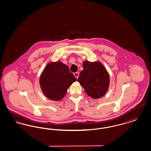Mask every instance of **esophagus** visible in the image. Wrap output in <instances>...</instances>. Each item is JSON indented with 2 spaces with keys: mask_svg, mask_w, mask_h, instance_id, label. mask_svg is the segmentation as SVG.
Returning a JSON list of instances; mask_svg holds the SVG:
<instances>
[{
  "mask_svg": "<svg viewBox=\"0 0 151 151\" xmlns=\"http://www.w3.org/2000/svg\"><path fill=\"white\" fill-rule=\"evenodd\" d=\"M73 75H74V76L76 77V79H78L79 76V72H75V73H73Z\"/></svg>",
  "mask_w": 151,
  "mask_h": 151,
  "instance_id": "34e87169",
  "label": "esophagus"
}]
</instances>
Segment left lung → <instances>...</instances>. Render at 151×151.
<instances>
[{"mask_svg":"<svg viewBox=\"0 0 151 151\" xmlns=\"http://www.w3.org/2000/svg\"><path fill=\"white\" fill-rule=\"evenodd\" d=\"M83 70L79 75L78 81L86 93L91 98L98 99L108 92L110 76L108 71L100 62L83 61Z\"/></svg>","mask_w":151,"mask_h":151,"instance_id":"left-lung-1","label":"left lung"}]
</instances>
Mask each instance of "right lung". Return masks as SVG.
Returning a JSON list of instances; mask_svg holds the SVG:
<instances>
[{"label": "right lung", "instance_id": "right-lung-1", "mask_svg": "<svg viewBox=\"0 0 151 151\" xmlns=\"http://www.w3.org/2000/svg\"><path fill=\"white\" fill-rule=\"evenodd\" d=\"M77 80L69 67L60 61L46 65L40 78V86L44 95L49 100L60 101L67 89Z\"/></svg>", "mask_w": 151, "mask_h": 151}]
</instances>
